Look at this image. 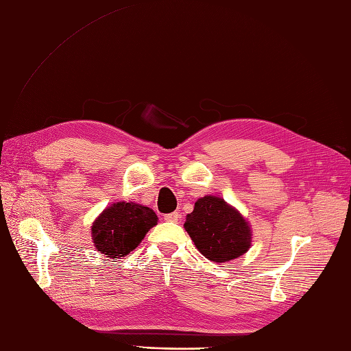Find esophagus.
Listing matches in <instances>:
<instances>
[{
	"mask_svg": "<svg viewBox=\"0 0 351 351\" xmlns=\"http://www.w3.org/2000/svg\"><path fill=\"white\" fill-rule=\"evenodd\" d=\"M164 220L168 223H177L180 220V214L178 213H169L164 215Z\"/></svg>",
	"mask_w": 351,
	"mask_h": 351,
	"instance_id": "obj_1",
	"label": "esophagus"
}]
</instances>
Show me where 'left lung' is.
I'll use <instances>...</instances> for the list:
<instances>
[{
	"label": "left lung",
	"mask_w": 351,
	"mask_h": 351,
	"mask_svg": "<svg viewBox=\"0 0 351 351\" xmlns=\"http://www.w3.org/2000/svg\"><path fill=\"white\" fill-rule=\"evenodd\" d=\"M184 229L197 251L215 263L239 258L251 248V224L219 196L199 197L193 211L186 215Z\"/></svg>",
	"instance_id": "1"
}]
</instances>
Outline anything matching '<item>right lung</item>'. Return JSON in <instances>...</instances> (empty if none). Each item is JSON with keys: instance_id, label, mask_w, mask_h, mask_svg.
Returning a JSON list of instances; mask_svg holds the SVG:
<instances>
[{"instance_id": "obj_1", "label": "right lung", "mask_w": 351, "mask_h": 351, "mask_svg": "<svg viewBox=\"0 0 351 351\" xmlns=\"http://www.w3.org/2000/svg\"><path fill=\"white\" fill-rule=\"evenodd\" d=\"M158 224V215L149 206L136 202H115L105 208L91 226L96 250L108 258L125 257Z\"/></svg>"}]
</instances>
